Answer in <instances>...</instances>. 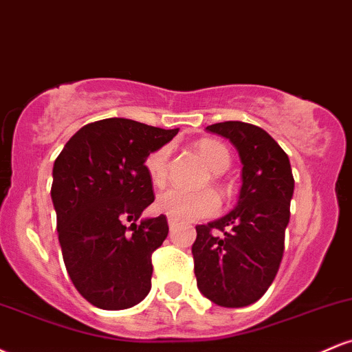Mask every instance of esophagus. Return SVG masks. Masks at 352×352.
Listing matches in <instances>:
<instances>
[{
  "label": "esophagus",
  "instance_id": "esophagus-1",
  "mask_svg": "<svg viewBox=\"0 0 352 352\" xmlns=\"http://www.w3.org/2000/svg\"><path fill=\"white\" fill-rule=\"evenodd\" d=\"M168 228H170V232L177 228V221L173 220V218H168Z\"/></svg>",
  "mask_w": 352,
  "mask_h": 352
}]
</instances>
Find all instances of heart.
Returning <instances> with one entry per match:
<instances>
[{"label":"heart","instance_id":"b5f03b06","mask_svg":"<svg viewBox=\"0 0 352 352\" xmlns=\"http://www.w3.org/2000/svg\"><path fill=\"white\" fill-rule=\"evenodd\" d=\"M197 151L213 173H221L228 168L230 152L223 144L212 139H204L197 144ZM168 155H170V147L164 145V147L148 153L145 159V172L155 187H162L167 180ZM155 207L159 212L165 213L175 221H193L199 218L215 215L220 207V200L210 190L185 192L179 188H168L159 193Z\"/></svg>","mask_w":352,"mask_h":352}]
</instances>
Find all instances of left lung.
Masks as SVG:
<instances>
[{"label": "left lung", "instance_id": "8db88e82", "mask_svg": "<svg viewBox=\"0 0 352 352\" xmlns=\"http://www.w3.org/2000/svg\"><path fill=\"white\" fill-rule=\"evenodd\" d=\"M207 131L235 145L243 168L235 208L197 227V286L218 306L243 308L263 296L280 268L294 190L292 165L276 140L256 125L228 120Z\"/></svg>", "mask_w": 352, "mask_h": 352}]
</instances>
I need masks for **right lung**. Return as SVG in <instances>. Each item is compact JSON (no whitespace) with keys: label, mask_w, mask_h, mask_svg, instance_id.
<instances>
[{"label":"right lung","mask_w":352,"mask_h":352,"mask_svg":"<svg viewBox=\"0 0 352 352\" xmlns=\"http://www.w3.org/2000/svg\"><path fill=\"white\" fill-rule=\"evenodd\" d=\"M177 132L112 117L79 129L56 159L51 199L64 265L100 309L132 308L151 292L152 253L168 225L164 215L140 218L153 201L145 159Z\"/></svg>","instance_id":"obj_1"}]
</instances>
